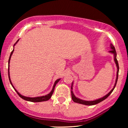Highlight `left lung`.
Returning a JSON list of instances; mask_svg holds the SVG:
<instances>
[{"instance_id":"obj_1","label":"left lung","mask_w":128,"mask_h":128,"mask_svg":"<svg viewBox=\"0 0 128 128\" xmlns=\"http://www.w3.org/2000/svg\"><path fill=\"white\" fill-rule=\"evenodd\" d=\"M111 48L112 50H110V52H111V53H112L114 54V60L115 62V64H116V65L117 66V69H118V70H117V74H116V82H115V84L114 85V88L112 89L111 90V92H110L109 93L106 94V96H105L104 97H103L102 98H100L98 100H95V101H84V100H80L79 98H76L75 97L74 94L73 93V92L71 90V95H72V100L74 101V102H76V103H78V104H84V105H86V106H93V105H96L98 104V103L101 102V101H102L103 100H106V98H107L108 96H109L110 94H111V92H113V90H114L115 86H116V83H117V80H118V72H119V64H118V60H117L116 59V50H115V47L112 44L111 45ZM71 90H72V87H71Z\"/></svg>"}]
</instances>
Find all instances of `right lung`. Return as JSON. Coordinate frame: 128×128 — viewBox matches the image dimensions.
<instances>
[{"label": "right lung", "instance_id": "obj_1", "mask_svg": "<svg viewBox=\"0 0 128 128\" xmlns=\"http://www.w3.org/2000/svg\"><path fill=\"white\" fill-rule=\"evenodd\" d=\"M18 41V40H17V41L15 43V44L14 45H16V44L17 42ZM14 51V49L13 50H12L11 54H10V57H9V59H8V78H9V80H10V83H11V84L12 86V87H13V84H12V82L11 80H10V76H9V63H10V58H11V56H12V55L13 54V52ZM59 80H60V78H59V79H58L57 80H56V82H55V83H54V85L53 86V88H52V90L51 92H50V94H47V95L45 96H42V97H35V98H30V97H24V96L21 95V94L20 93H18V92H17V91L16 90V89L14 88V89L16 92L17 94H18V95L20 96V97L22 98L23 100H26V101H31V102H41V101H47L48 100H50V97H51V96L52 95V94H53V92H54V89H55V86L56 84L58 83V82Z\"/></svg>", "mask_w": 128, "mask_h": 128}]
</instances>
